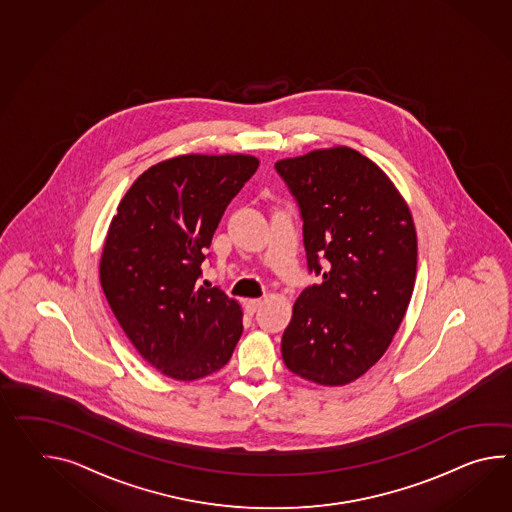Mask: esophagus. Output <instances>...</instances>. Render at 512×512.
I'll return each instance as SVG.
<instances>
[{
	"instance_id": "34e87169",
	"label": "esophagus",
	"mask_w": 512,
	"mask_h": 512,
	"mask_svg": "<svg viewBox=\"0 0 512 512\" xmlns=\"http://www.w3.org/2000/svg\"><path fill=\"white\" fill-rule=\"evenodd\" d=\"M261 305L262 299H248V301H246V308H248L250 314H255V312L261 308Z\"/></svg>"
}]
</instances>
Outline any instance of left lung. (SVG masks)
<instances>
[{"mask_svg":"<svg viewBox=\"0 0 512 512\" xmlns=\"http://www.w3.org/2000/svg\"><path fill=\"white\" fill-rule=\"evenodd\" d=\"M275 171L296 198L308 272L281 351L286 367L321 386H343L386 353L417 275L408 205L371 159L349 147L281 159Z\"/></svg>","mask_w":512,"mask_h":512,"instance_id":"8db88e82","label":"left lung"}]
</instances>
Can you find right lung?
Returning a JSON list of instances; mask_svg holds the SVG:
<instances>
[{
	"mask_svg": "<svg viewBox=\"0 0 512 512\" xmlns=\"http://www.w3.org/2000/svg\"><path fill=\"white\" fill-rule=\"evenodd\" d=\"M257 167L242 154L161 161L132 183L112 218L104 296L137 353L174 380L213 375L240 340L239 303L198 279L220 218Z\"/></svg>",
	"mask_w": 512,
	"mask_h": 512,
	"instance_id": "1",
	"label": "right lung"
}]
</instances>
